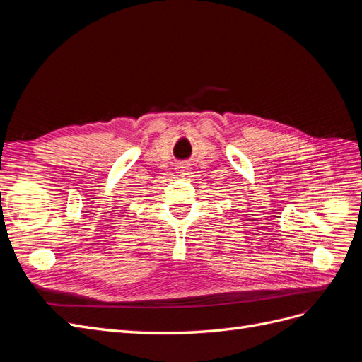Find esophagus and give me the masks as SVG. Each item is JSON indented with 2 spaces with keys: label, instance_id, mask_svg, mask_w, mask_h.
<instances>
[{
  "label": "esophagus",
  "instance_id": "1",
  "mask_svg": "<svg viewBox=\"0 0 362 362\" xmlns=\"http://www.w3.org/2000/svg\"><path fill=\"white\" fill-rule=\"evenodd\" d=\"M177 169H178V173L181 175V177H184V175L190 173L192 168H190V164H187V163H181Z\"/></svg>",
  "mask_w": 362,
  "mask_h": 362
}]
</instances>
